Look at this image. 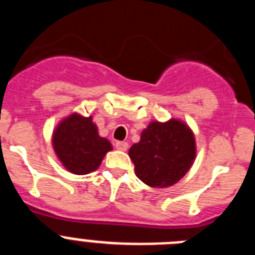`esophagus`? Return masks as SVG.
Returning a JSON list of instances; mask_svg holds the SVG:
<instances>
[{
    "mask_svg": "<svg viewBox=\"0 0 255 255\" xmlns=\"http://www.w3.org/2000/svg\"><path fill=\"white\" fill-rule=\"evenodd\" d=\"M115 147H116V149L125 152V150H128V148H129V144L126 143V141H117V143L115 144Z\"/></svg>",
    "mask_w": 255,
    "mask_h": 255,
    "instance_id": "34e87169",
    "label": "esophagus"
}]
</instances>
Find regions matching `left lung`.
<instances>
[{"instance_id":"8db88e82","label":"left lung","mask_w":255,"mask_h":255,"mask_svg":"<svg viewBox=\"0 0 255 255\" xmlns=\"http://www.w3.org/2000/svg\"><path fill=\"white\" fill-rule=\"evenodd\" d=\"M195 138L182 121H152L141 131L140 141L132 144L129 155L136 176L152 188L176 184L190 170L197 154Z\"/></svg>"}]
</instances>
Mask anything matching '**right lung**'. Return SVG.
Listing matches in <instances>:
<instances>
[{
	"instance_id": "obj_1",
	"label": "right lung",
	"mask_w": 255,
	"mask_h": 255,
	"mask_svg": "<svg viewBox=\"0 0 255 255\" xmlns=\"http://www.w3.org/2000/svg\"><path fill=\"white\" fill-rule=\"evenodd\" d=\"M56 155L67 171L87 175L100 167L112 144L98 134L92 116L71 114L61 121L52 135Z\"/></svg>"
}]
</instances>
